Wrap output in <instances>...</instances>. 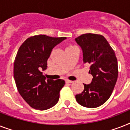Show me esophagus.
<instances>
[{"mask_svg":"<svg viewBox=\"0 0 130 130\" xmlns=\"http://www.w3.org/2000/svg\"><path fill=\"white\" fill-rule=\"evenodd\" d=\"M65 82L67 84H72L73 83V81H71V80H69V79H66Z\"/></svg>","mask_w":130,"mask_h":130,"instance_id":"esophagus-1","label":"esophagus"}]
</instances>
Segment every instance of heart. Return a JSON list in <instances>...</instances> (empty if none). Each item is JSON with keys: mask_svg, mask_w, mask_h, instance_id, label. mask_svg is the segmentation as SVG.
Returning <instances> with one entry per match:
<instances>
[{"mask_svg": "<svg viewBox=\"0 0 130 130\" xmlns=\"http://www.w3.org/2000/svg\"><path fill=\"white\" fill-rule=\"evenodd\" d=\"M71 46H68V47H71Z\"/></svg>", "mask_w": 130, "mask_h": 130, "instance_id": "b5f03b06", "label": "heart"}]
</instances>
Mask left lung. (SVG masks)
I'll use <instances>...</instances> for the list:
<instances>
[{"label":"left lung","instance_id":"left-lung-1","mask_svg":"<svg viewBox=\"0 0 130 130\" xmlns=\"http://www.w3.org/2000/svg\"><path fill=\"white\" fill-rule=\"evenodd\" d=\"M83 52L84 63L90 64L89 73L93 76L90 84L75 95L79 105L96 108L103 105L111 96L118 77L115 53L105 37L100 34H85L75 39Z\"/></svg>","mask_w":130,"mask_h":130}]
</instances>
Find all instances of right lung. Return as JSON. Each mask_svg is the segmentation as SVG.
Wrapping results in <instances>:
<instances>
[{"label": "right lung", "instance_id": "add662e5", "mask_svg": "<svg viewBox=\"0 0 130 130\" xmlns=\"http://www.w3.org/2000/svg\"><path fill=\"white\" fill-rule=\"evenodd\" d=\"M67 38L46 35L28 38L19 47L14 62L13 74L17 90L31 107L46 110L59 101L63 79H46L42 71L54 47Z\"/></svg>", "mask_w": 130, "mask_h": 130}]
</instances>
